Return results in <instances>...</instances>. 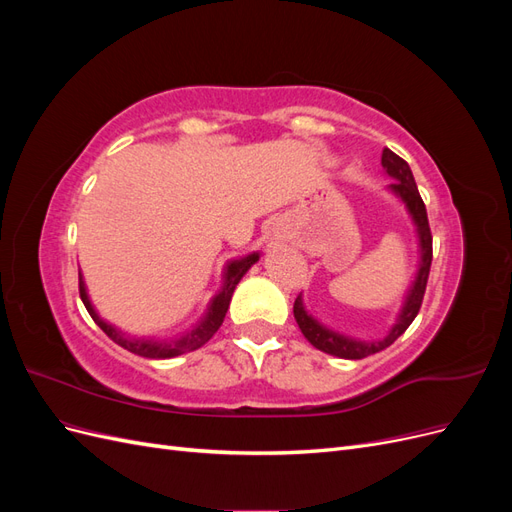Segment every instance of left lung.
I'll return each mask as SVG.
<instances>
[{"mask_svg":"<svg viewBox=\"0 0 512 512\" xmlns=\"http://www.w3.org/2000/svg\"><path fill=\"white\" fill-rule=\"evenodd\" d=\"M382 166L386 170V175L393 177L395 183H391V190L404 200L410 215H412V222L416 226L418 232V243H421V265H418V273H416V280L408 292L406 303L401 307V314L397 318V324L391 329V333L386 335L380 342H356V339L344 337L339 335L327 327H322V324L312 318V314H307V309L303 305L301 294L297 299H294V318H297V324L301 333L305 335V339L314 348L339 356V359H365L369 354H376L384 348H389L395 339L404 333L412 320L416 318L418 309L423 305V297H425V288H427V280H429V269H431V258H433V247H431V228H429V220H427V209L421 194H418V188L414 183L412 177V170L408 166L406 160H401L397 153H393L391 149L382 151Z\"/></svg>","mask_w":512,"mask_h":512,"instance_id":"8db88e82","label":"left lung"}]
</instances>
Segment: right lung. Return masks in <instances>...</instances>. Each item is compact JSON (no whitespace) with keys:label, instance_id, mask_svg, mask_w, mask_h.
Returning a JSON list of instances; mask_svg holds the SVG:
<instances>
[{"label":"right lung","instance_id":"1","mask_svg":"<svg viewBox=\"0 0 512 512\" xmlns=\"http://www.w3.org/2000/svg\"><path fill=\"white\" fill-rule=\"evenodd\" d=\"M256 260H258V254H250V256H245L241 260H232L230 262V265L226 267V273H224V286H222L218 297L211 301V307H209L205 320L200 322L190 335L177 339V342H164V344L162 342H149V339H130V337H126L123 333H119L115 327H111V324L104 322L96 314L94 305H91V301L87 297V290H85V282H83L81 273H79V292H81V299H83V303L87 307L89 316L94 318V322L98 324V327L108 337H111L115 344H119L121 348H126L128 352H134L138 356H147V359H170V356H179V354H185V352H192V350L205 346L209 342V339L213 337V333L222 327L224 316L228 312L230 299H232V292H235L237 284L241 282V277L247 273V269H250Z\"/></svg>","mask_w":512,"mask_h":512}]
</instances>
